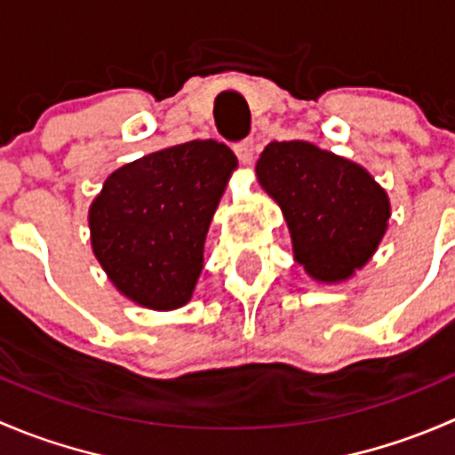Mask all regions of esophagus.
<instances>
[{"label":"esophagus","instance_id":"34e87169","mask_svg":"<svg viewBox=\"0 0 455 455\" xmlns=\"http://www.w3.org/2000/svg\"><path fill=\"white\" fill-rule=\"evenodd\" d=\"M235 154H237V158H240L244 164L253 163V158H255V140L253 139H246V140L237 142V145H235Z\"/></svg>","mask_w":455,"mask_h":455}]
</instances>
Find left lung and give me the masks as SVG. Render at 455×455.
Returning a JSON list of instances; mask_svg holds the SVG:
<instances>
[{"label":"left lung","mask_w":455,"mask_h":455,"mask_svg":"<svg viewBox=\"0 0 455 455\" xmlns=\"http://www.w3.org/2000/svg\"><path fill=\"white\" fill-rule=\"evenodd\" d=\"M257 178L282 206L295 259L315 279L350 277L385 235V191L363 167L313 142H270L257 160Z\"/></svg>","instance_id":"obj_1"}]
</instances>
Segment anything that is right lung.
Returning <instances> with one entry per match:
<instances>
[{
  "mask_svg": "<svg viewBox=\"0 0 455 455\" xmlns=\"http://www.w3.org/2000/svg\"><path fill=\"white\" fill-rule=\"evenodd\" d=\"M235 164L224 142L189 140L105 180L90 209L92 249L123 295L154 310L191 299L206 231Z\"/></svg>",
  "mask_w": 455,
  "mask_h": 455,
  "instance_id": "right-lung-1",
  "label": "right lung"
}]
</instances>
